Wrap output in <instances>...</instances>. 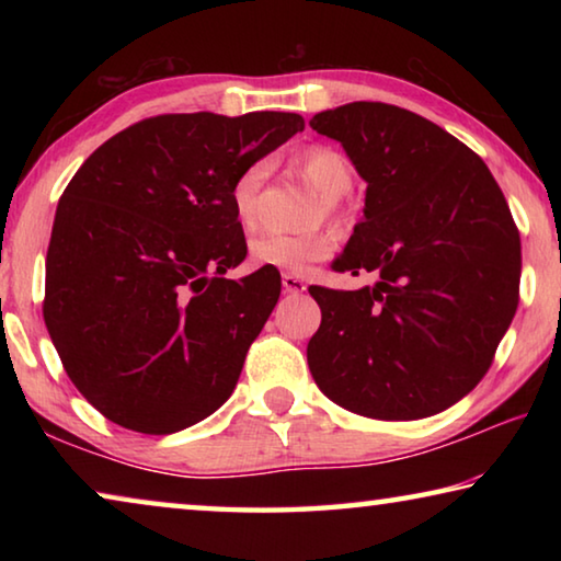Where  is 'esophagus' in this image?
Listing matches in <instances>:
<instances>
[{"mask_svg": "<svg viewBox=\"0 0 561 561\" xmlns=\"http://www.w3.org/2000/svg\"><path fill=\"white\" fill-rule=\"evenodd\" d=\"M282 287L287 294H301L307 291V282L297 277V274H282Z\"/></svg>", "mask_w": 561, "mask_h": 561, "instance_id": "esophagus-1", "label": "esophagus"}]
</instances>
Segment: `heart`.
I'll return each instance as SVG.
<instances>
[{"instance_id":"b5f03b06","label":"heart","mask_w":561,"mask_h":561,"mask_svg":"<svg viewBox=\"0 0 561 561\" xmlns=\"http://www.w3.org/2000/svg\"><path fill=\"white\" fill-rule=\"evenodd\" d=\"M270 160H252L232 180L230 205L242 230H252L257 225L260 195L270 178ZM297 170L317 193H321L317 220L324 215H336L339 201L354 185V168H351L348 158L331 146H311L297 158ZM334 244L336 237L329 230H311L304 234L267 232L250 242V260L257 267L304 274L314 262L327 260L334 252Z\"/></svg>"}]
</instances>
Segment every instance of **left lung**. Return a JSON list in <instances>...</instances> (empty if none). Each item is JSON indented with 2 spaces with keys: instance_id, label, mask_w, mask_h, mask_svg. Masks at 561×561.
Masks as SVG:
<instances>
[{
  "instance_id": "obj_1",
  "label": "left lung",
  "mask_w": 561,
  "mask_h": 561,
  "mask_svg": "<svg viewBox=\"0 0 561 561\" xmlns=\"http://www.w3.org/2000/svg\"><path fill=\"white\" fill-rule=\"evenodd\" d=\"M309 126L368 183L334 270L374 274L356 291L309 287L321 307L311 376L358 415L440 413L488 374L517 311L522 250L505 195L478 153L413 111L354 101Z\"/></svg>"
}]
</instances>
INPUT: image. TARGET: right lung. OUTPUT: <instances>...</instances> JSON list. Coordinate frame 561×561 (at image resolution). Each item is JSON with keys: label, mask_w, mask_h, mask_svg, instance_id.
Listing matches in <instances>:
<instances>
[{"label": "right lung", "mask_w": 561, "mask_h": 561, "mask_svg": "<svg viewBox=\"0 0 561 561\" xmlns=\"http://www.w3.org/2000/svg\"><path fill=\"white\" fill-rule=\"evenodd\" d=\"M299 130V113H165L76 170L46 252L44 321L71 383L108 421L168 435L232 396L282 277H225L247 254L230 185Z\"/></svg>", "instance_id": "1"}]
</instances>
